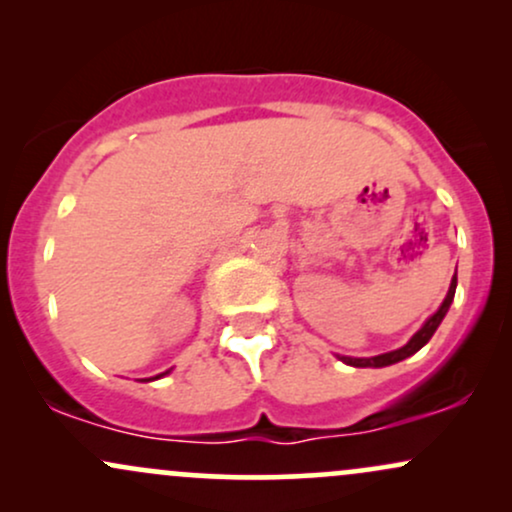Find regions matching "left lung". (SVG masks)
I'll list each match as a JSON object with an SVG mask.
<instances>
[{"label":"left lung","instance_id":"obj_1","mask_svg":"<svg viewBox=\"0 0 512 512\" xmlns=\"http://www.w3.org/2000/svg\"><path fill=\"white\" fill-rule=\"evenodd\" d=\"M455 289H457V272H455V276H452L450 289H448V296H445L443 305H440V308L436 310V313H433L431 317H428V320L424 322V327H421V330L416 332L414 337H411L409 342L402 346V349L387 351V354L370 356V358H351V356H339V358H342V361L346 363V366H354V368H383V366H392V363L404 361V358L414 356L416 351L421 349V346H426V344H428V339L433 337V332H436L440 322H443L445 313H448V310H450L452 298H455Z\"/></svg>","mask_w":512,"mask_h":512}]
</instances>
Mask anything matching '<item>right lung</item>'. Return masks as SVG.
Returning a JSON list of instances; mask_svg holds the SVG:
<instances>
[{"mask_svg":"<svg viewBox=\"0 0 512 512\" xmlns=\"http://www.w3.org/2000/svg\"><path fill=\"white\" fill-rule=\"evenodd\" d=\"M166 373H168V370H166ZM166 373H161V375H156V378H163V375H166ZM156 378H149V380H156Z\"/></svg>","mask_w":512,"mask_h":512,"instance_id":"add662e5","label":"right lung"}]
</instances>
